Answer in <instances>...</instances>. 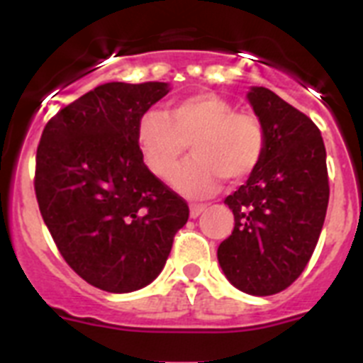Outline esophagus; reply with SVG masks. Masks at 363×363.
<instances>
[{"instance_id": "obj_1", "label": "esophagus", "mask_w": 363, "mask_h": 363, "mask_svg": "<svg viewBox=\"0 0 363 363\" xmlns=\"http://www.w3.org/2000/svg\"><path fill=\"white\" fill-rule=\"evenodd\" d=\"M207 209V205L203 203H192L191 205V218H198L203 211Z\"/></svg>"}]
</instances>
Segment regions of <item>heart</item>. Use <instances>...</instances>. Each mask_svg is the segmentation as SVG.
Returning <instances> with one entry per match:
<instances>
[{
    "instance_id": "b5f03b06",
    "label": "heart",
    "mask_w": 363,
    "mask_h": 363,
    "mask_svg": "<svg viewBox=\"0 0 363 363\" xmlns=\"http://www.w3.org/2000/svg\"><path fill=\"white\" fill-rule=\"evenodd\" d=\"M138 145L156 178L167 179L191 150L172 184L187 196L211 194L221 178L242 184L258 171L265 154V127L255 112L236 111L229 99L200 92L171 101L165 114L145 112L138 121Z\"/></svg>"
}]
</instances>
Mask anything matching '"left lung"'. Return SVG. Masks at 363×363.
Here are the masks:
<instances>
[{
  "label": "left lung",
  "instance_id": "obj_1",
  "mask_svg": "<svg viewBox=\"0 0 363 363\" xmlns=\"http://www.w3.org/2000/svg\"><path fill=\"white\" fill-rule=\"evenodd\" d=\"M249 101L267 145L258 171L225 198L234 229L218 247V262L234 287L269 296L309 264L325 220L329 174L322 134L309 116L265 86H252Z\"/></svg>",
  "mask_w": 363,
  "mask_h": 363
}]
</instances>
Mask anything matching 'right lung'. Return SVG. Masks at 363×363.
Instances as JSON below:
<instances>
[{"mask_svg": "<svg viewBox=\"0 0 363 363\" xmlns=\"http://www.w3.org/2000/svg\"><path fill=\"white\" fill-rule=\"evenodd\" d=\"M167 83L98 85L50 118L34 191L57 251L86 284L130 293L162 272L189 205L143 163L138 121Z\"/></svg>", "mask_w": 363, "mask_h": 363, "instance_id": "1", "label": "right lung"}]
</instances>
